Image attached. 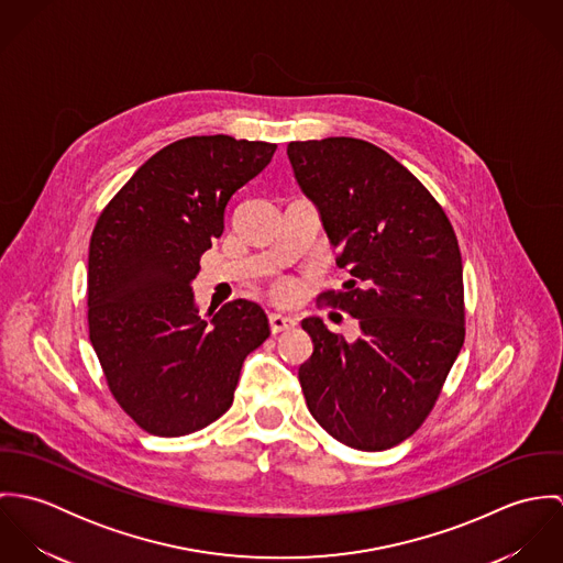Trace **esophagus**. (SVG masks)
Returning a JSON list of instances; mask_svg holds the SVG:
<instances>
[{
  "label": "esophagus",
  "mask_w": 563,
  "mask_h": 563,
  "mask_svg": "<svg viewBox=\"0 0 563 563\" xmlns=\"http://www.w3.org/2000/svg\"><path fill=\"white\" fill-rule=\"evenodd\" d=\"M268 322H271V331H273V333H279V331L290 329V327L295 324V319H292V317H286V314L273 312V314L268 317Z\"/></svg>",
  "instance_id": "obj_1"
}]
</instances>
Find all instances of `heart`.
I'll return each mask as SVG.
<instances>
[{
  "label": "heart",
  "instance_id": "obj_1",
  "mask_svg": "<svg viewBox=\"0 0 563 563\" xmlns=\"http://www.w3.org/2000/svg\"><path fill=\"white\" fill-rule=\"evenodd\" d=\"M297 292H299V288H297V284L290 282V279H282V282H277L275 288H273V295H275L279 301H292V299L297 297Z\"/></svg>",
  "mask_w": 563,
  "mask_h": 563
}]
</instances>
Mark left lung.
I'll list each match as a JSON object with an SVG mask.
<instances>
[{
	"label": "left lung",
	"mask_w": 563,
	"mask_h": 563,
	"mask_svg": "<svg viewBox=\"0 0 563 563\" xmlns=\"http://www.w3.org/2000/svg\"><path fill=\"white\" fill-rule=\"evenodd\" d=\"M288 158L353 277L322 297L362 331L346 342L319 317L301 322L314 342L299 368L303 397L338 442L393 449L424 422L464 344L457 236L433 195L373 143L295 141Z\"/></svg>",
	"instance_id": "obj_1"
}]
</instances>
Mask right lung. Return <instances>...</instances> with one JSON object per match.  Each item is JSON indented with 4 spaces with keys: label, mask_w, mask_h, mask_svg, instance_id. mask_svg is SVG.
I'll return each instance as SVG.
<instances>
[{
    "label": "right lung",
    "mask_w": 563,
    "mask_h": 563,
    "mask_svg": "<svg viewBox=\"0 0 563 563\" xmlns=\"http://www.w3.org/2000/svg\"><path fill=\"white\" fill-rule=\"evenodd\" d=\"M277 145L188 136L145 162L97 219L88 249V335L108 388L147 433L179 438L221 418L244 357L268 335L264 310L197 314L192 279L223 234L232 195Z\"/></svg>",
    "instance_id": "obj_1"
}]
</instances>
